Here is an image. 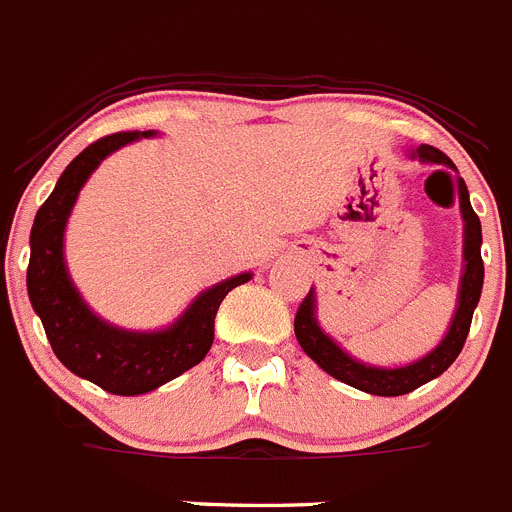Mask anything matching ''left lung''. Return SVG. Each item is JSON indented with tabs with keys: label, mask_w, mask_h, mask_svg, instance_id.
Wrapping results in <instances>:
<instances>
[{
	"label": "left lung",
	"mask_w": 512,
	"mask_h": 512,
	"mask_svg": "<svg viewBox=\"0 0 512 512\" xmlns=\"http://www.w3.org/2000/svg\"><path fill=\"white\" fill-rule=\"evenodd\" d=\"M407 157L417 159L422 164H430V167H443V170L456 172V185H459V208L461 219H464V247H461L464 250V265H461L456 311H453L451 324H448L443 340L430 353H425L422 358H417L412 363H404V366L391 368L358 361L355 355L340 348V342L332 340L322 330V324L317 319V293H314V288L301 301L299 311H296V322H293L296 340H299V345L304 348V353L309 355L311 361L317 363L322 371L330 373L332 379L353 386V389L366 391V394H373V397H402V394H410L417 386L438 379L459 358L466 335H469L471 317H474V309L479 304L484 283L482 224H479V216L471 208L469 190H466V182L459 177L456 164L443 151L428 144L417 146V149H407Z\"/></svg>",
	"instance_id": "obj_1"
}]
</instances>
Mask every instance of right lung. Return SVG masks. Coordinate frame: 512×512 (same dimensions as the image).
Returning <instances> with one entry per match:
<instances>
[{
  "label": "right lung",
  "mask_w": 512,
  "mask_h": 512,
  "mask_svg": "<svg viewBox=\"0 0 512 512\" xmlns=\"http://www.w3.org/2000/svg\"><path fill=\"white\" fill-rule=\"evenodd\" d=\"M157 131H123L95 141L69 162L48 201L38 208L30 229L28 296L41 317L53 353L79 379L121 397L159 389L206 358L213 342V319L231 288L252 273L231 275L195 296L180 317L159 330H126L102 319L71 281L64 234L84 182L105 157Z\"/></svg>",
  "instance_id": "add662e5"
}]
</instances>
